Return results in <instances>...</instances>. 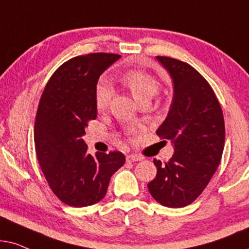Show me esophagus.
<instances>
[{"mask_svg":"<svg viewBox=\"0 0 249 249\" xmlns=\"http://www.w3.org/2000/svg\"><path fill=\"white\" fill-rule=\"evenodd\" d=\"M142 157L141 156L139 155H127L126 156V161H128V163H133V161H139L141 160Z\"/></svg>","mask_w":249,"mask_h":249,"instance_id":"34e87169","label":"esophagus"}]
</instances>
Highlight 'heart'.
<instances>
[{"label": "heart", "mask_w": 249, "mask_h": 249, "mask_svg": "<svg viewBox=\"0 0 249 249\" xmlns=\"http://www.w3.org/2000/svg\"><path fill=\"white\" fill-rule=\"evenodd\" d=\"M119 81L125 85L133 97L139 102L150 101V99L158 93L159 82L149 72L141 69H131L125 71ZM111 98V89L108 83L100 81L95 86L94 105L99 111L106 110L108 108Z\"/></svg>", "instance_id": "obj_1"}]
</instances>
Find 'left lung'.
<instances>
[{
    "label": "left lung",
    "mask_w": 249,
    "mask_h": 249,
    "mask_svg": "<svg viewBox=\"0 0 249 249\" xmlns=\"http://www.w3.org/2000/svg\"><path fill=\"white\" fill-rule=\"evenodd\" d=\"M157 59L173 79L174 97L156 133L172 141L174 155L165 163L154 159L157 174L148 189L159 204L180 208L200 196L217 170L224 148V118L213 89L200 72L178 59Z\"/></svg>",
    "instance_id": "left-lung-1"
}]
</instances>
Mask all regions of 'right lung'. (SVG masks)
Listing matches in <instances>:
<instances>
[{
	"mask_svg": "<svg viewBox=\"0 0 249 249\" xmlns=\"http://www.w3.org/2000/svg\"><path fill=\"white\" fill-rule=\"evenodd\" d=\"M119 58L90 53L69 59L53 72L39 100L34 126L35 150L43 174L62 203L97 204L111 175L125 163L121 151L92 156L82 137L97 118L94 91L100 75Z\"/></svg>",
	"mask_w": 249,
	"mask_h": 249,
	"instance_id": "right-lung-1",
	"label": "right lung"
}]
</instances>
